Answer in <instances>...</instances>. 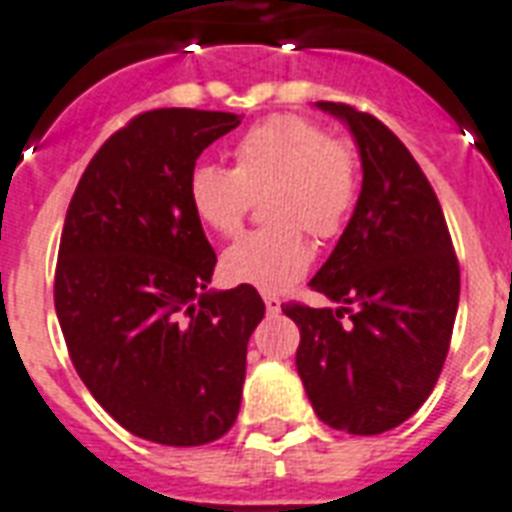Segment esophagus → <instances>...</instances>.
Listing matches in <instances>:
<instances>
[{
	"mask_svg": "<svg viewBox=\"0 0 512 512\" xmlns=\"http://www.w3.org/2000/svg\"><path fill=\"white\" fill-rule=\"evenodd\" d=\"M263 300H265V308H268V313L281 311V300L276 295H271V292H268V295H263Z\"/></svg>",
	"mask_w": 512,
	"mask_h": 512,
	"instance_id": "obj_1",
	"label": "esophagus"
}]
</instances>
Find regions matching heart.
<instances>
[{
	"label": "heart",
	"instance_id": "b5f03b06",
	"mask_svg": "<svg viewBox=\"0 0 512 512\" xmlns=\"http://www.w3.org/2000/svg\"><path fill=\"white\" fill-rule=\"evenodd\" d=\"M356 148L300 114H273L241 132L233 167L196 164L188 175V201L199 223L223 239L244 228L255 199L263 201V228L247 233L223 255L225 279L279 292L308 271L305 234L340 236L356 207Z\"/></svg>",
	"mask_w": 512,
	"mask_h": 512
}]
</instances>
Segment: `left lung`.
<instances>
[{"instance_id": "8db88e82", "label": "left lung", "mask_w": 512, "mask_h": 512, "mask_svg": "<svg viewBox=\"0 0 512 512\" xmlns=\"http://www.w3.org/2000/svg\"><path fill=\"white\" fill-rule=\"evenodd\" d=\"M319 108L356 135L364 185L335 252L311 279L342 308L289 303L297 372L329 428L377 436L409 420L436 388L460 303V263L433 185L409 148L348 103Z\"/></svg>"}]
</instances>
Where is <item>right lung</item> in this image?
Instances as JSON below:
<instances>
[{"instance_id":"1","label":"right lung","mask_w":512,"mask_h":512,"mask_svg":"<svg viewBox=\"0 0 512 512\" xmlns=\"http://www.w3.org/2000/svg\"><path fill=\"white\" fill-rule=\"evenodd\" d=\"M239 116L154 108L98 148L66 212L55 311L68 356L122 428L201 446L236 422L247 342L265 316L241 284L207 292L217 255L188 201V175Z\"/></svg>"}]
</instances>
